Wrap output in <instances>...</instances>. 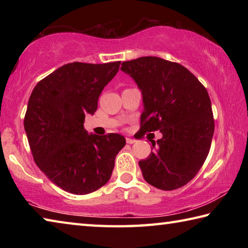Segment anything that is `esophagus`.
<instances>
[{
  "mask_svg": "<svg viewBox=\"0 0 248 248\" xmlns=\"http://www.w3.org/2000/svg\"><path fill=\"white\" fill-rule=\"evenodd\" d=\"M125 142H127L128 144H132V143H134V142H136V140L131 139V138H125Z\"/></svg>",
  "mask_w": 248,
  "mask_h": 248,
  "instance_id": "esophagus-1",
  "label": "esophagus"
}]
</instances>
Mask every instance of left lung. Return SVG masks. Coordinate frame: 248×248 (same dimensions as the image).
I'll return each mask as SVG.
<instances>
[{
    "label": "left lung",
    "instance_id": "1",
    "mask_svg": "<svg viewBox=\"0 0 248 248\" xmlns=\"http://www.w3.org/2000/svg\"><path fill=\"white\" fill-rule=\"evenodd\" d=\"M121 70L142 91L144 110L140 138L159 131L163 138L139 161L146 183L162 190H174L189 183L207 158L215 119L208 91L189 70L157 57L124 61Z\"/></svg>",
    "mask_w": 248,
    "mask_h": 248
}]
</instances>
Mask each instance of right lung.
<instances>
[{"label": "right lung", "mask_w": 248, "mask_h": 248, "mask_svg": "<svg viewBox=\"0 0 248 248\" xmlns=\"http://www.w3.org/2000/svg\"><path fill=\"white\" fill-rule=\"evenodd\" d=\"M120 63L64 64L37 83L29 97L24 127L33 161L71 194L86 195L104 186L125 144L118 133L89 134L83 125Z\"/></svg>", "instance_id": "1"}]
</instances>
